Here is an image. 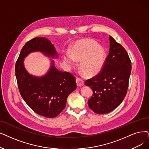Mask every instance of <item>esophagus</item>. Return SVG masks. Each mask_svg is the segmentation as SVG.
<instances>
[{
    "label": "esophagus",
    "mask_w": 149,
    "mask_h": 149,
    "mask_svg": "<svg viewBox=\"0 0 149 149\" xmlns=\"http://www.w3.org/2000/svg\"><path fill=\"white\" fill-rule=\"evenodd\" d=\"M76 84L78 87H81L84 85V81L79 78H76Z\"/></svg>",
    "instance_id": "34e87169"
}]
</instances>
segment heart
Masks as SVG:
<instances>
[{"mask_svg":"<svg viewBox=\"0 0 149 149\" xmlns=\"http://www.w3.org/2000/svg\"><path fill=\"white\" fill-rule=\"evenodd\" d=\"M64 61L70 65L74 61L80 62L81 70L87 75L98 73L102 70L106 61V52L103 47L92 40L79 41L70 51V56H64Z\"/></svg>","mask_w":149,"mask_h":149,"instance_id":"1","label":"heart"}]
</instances>
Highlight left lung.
Segmentation results:
<instances>
[{"mask_svg":"<svg viewBox=\"0 0 149 149\" xmlns=\"http://www.w3.org/2000/svg\"><path fill=\"white\" fill-rule=\"evenodd\" d=\"M109 52L100 72L87 79L93 95L88 105L97 114H104L115 109L125 97L132 70V63L124 47L109 36Z\"/></svg>","mask_w":149,"mask_h":149,"instance_id":"left-lung-1","label":"left lung"}]
</instances>
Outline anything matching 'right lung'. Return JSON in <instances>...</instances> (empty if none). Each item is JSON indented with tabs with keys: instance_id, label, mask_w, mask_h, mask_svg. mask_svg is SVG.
Segmentation results:
<instances>
[{
	"instance_id": "add662e5",
	"label": "right lung",
	"mask_w": 149,
	"mask_h": 149,
	"mask_svg": "<svg viewBox=\"0 0 149 149\" xmlns=\"http://www.w3.org/2000/svg\"><path fill=\"white\" fill-rule=\"evenodd\" d=\"M40 51L46 56L57 57L54 45L45 37L34 38L25 44L15 65L17 87L21 97L35 112L47 118L57 116L66 106L68 95L76 88L74 76L56 68L54 61L45 76L29 74L24 66V58L32 52Z\"/></svg>"
}]
</instances>
